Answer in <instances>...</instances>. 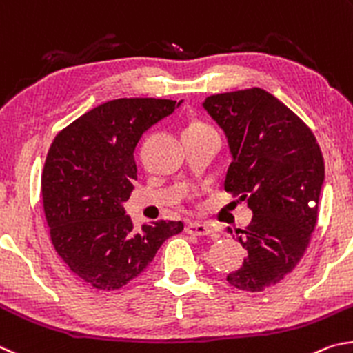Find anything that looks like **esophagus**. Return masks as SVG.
I'll return each mask as SVG.
<instances>
[{"label": "esophagus", "instance_id": "34e87169", "mask_svg": "<svg viewBox=\"0 0 353 353\" xmlns=\"http://www.w3.org/2000/svg\"><path fill=\"white\" fill-rule=\"evenodd\" d=\"M186 232L190 236H209L212 234L214 230L209 225L200 223V221H192V223L186 225Z\"/></svg>", "mask_w": 353, "mask_h": 353}]
</instances>
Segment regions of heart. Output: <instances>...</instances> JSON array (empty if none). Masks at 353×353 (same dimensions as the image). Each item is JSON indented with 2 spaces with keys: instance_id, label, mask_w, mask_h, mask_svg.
Returning a JSON list of instances; mask_svg holds the SVG:
<instances>
[{
  "instance_id": "heart-1",
  "label": "heart",
  "mask_w": 353,
  "mask_h": 353,
  "mask_svg": "<svg viewBox=\"0 0 353 353\" xmlns=\"http://www.w3.org/2000/svg\"><path fill=\"white\" fill-rule=\"evenodd\" d=\"M194 125H201V123H194ZM190 127H192V125H190Z\"/></svg>"
}]
</instances>
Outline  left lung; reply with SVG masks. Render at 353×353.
Masks as SVG:
<instances>
[{
    "label": "left lung",
    "instance_id": "1",
    "mask_svg": "<svg viewBox=\"0 0 353 353\" xmlns=\"http://www.w3.org/2000/svg\"><path fill=\"white\" fill-rule=\"evenodd\" d=\"M203 108L223 130L232 163L225 190L252 211L245 230L228 232L248 251L228 276L232 287L263 292L292 273L310 242L324 183V159L312 130L261 88L206 97Z\"/></svg>",
    "mask_w": 353,
    "mask_h": 353
}]
</instances>
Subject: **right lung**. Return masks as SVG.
I'll use <instances>...</instances> for the list:
<instances>
[{"mask_svg": "<svg viewBox=\"0 0 353 353\" xmlns=\"http://www.w3.org/2000/svg\"><path fill=\"white\" fill-rule=\"evenodd\" d=\"M183 101L116 99L80 116L52 142L41 176L43 208L55 251L97 290H117L139 276L181 221L134 230L125 203L136 180L141 136Z\"/></svg>", "mask_w": 353, "mask_h": 353, "instance_id": "1", "label": "right lung"}]
</instances>
